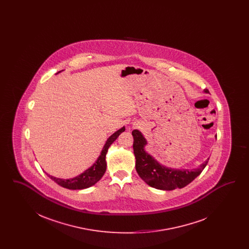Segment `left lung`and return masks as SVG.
<instances>
[{"label": "left lung", "instance_id": "8db88e82", "mask_svg": "<svg viewBox=\"0 0 249 249\" xmlns=\"http://www.w3.org/2000/svg\"><path fill=\"white\" fill-rule=\"evenodd\" d=\"M132 136L136 171L146 184L155 189L162 190L182 189L197 178L208 163L209 159L197 169L178 170L167 168L160 165L154 158L145 152L144 145L146 144V140L139 130H132Z\"/></svg>", "mask_w": 249, "mask_h": 249}]
</instances>
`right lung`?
<instances>
[{"mask_svg":"<svg viewBox=\"0 0 249 249\" xmlns=\"http://www.w3.org/2000/svg\"><path fill=\"white\" fill-rule=\"evenodd\" d=\"M125 130V128H121L120 130L116 131L114 134H112L108 139L107 142L101 152L100 157L96 160L93 165L88 170H86L83 174L79 175L76 178H71V179H61L48 176L52 180H54L58 185L62 188L68 189V190H84L87 188H89L96 184L103 176L105 175L107 171V161H106V156H107V150L109 146L117 140L119 134Z\"/></svg>","mask_w":249,"mask_h":249,"instance_id":"obj_1","label":"right lung"}]
</instances>
